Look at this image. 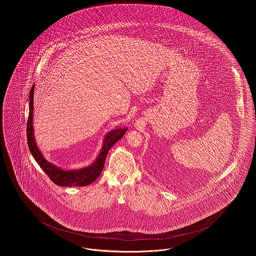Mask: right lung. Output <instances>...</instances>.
<instances>
[{"mask_svg": "<svg viewBox=\"0 0 256 256\" xmlns=\"http://www.w3.org/2000/svg\"><path fill=\"white\" fill-rule=\"evenodd\" d=\"M34 84L32 86L30 92V113L28 119V128H26V135H28V148L36 160L39 166L43 170V172L49 176V178L59 186H86L92 182H94L102 174L106 156L108 150L111 148L119 139H121L124 134L126 133L128 128H120L115 129L110 132L104 141V145L100 150L98 156L96 158V162L90 166L80 168V170H62L51 162H47L44 156H42L41 152L37 148L34 133Z\"/></svg>", "mask_w": 256, "mask_h": 256, "instance_id": "right-lung-1", "label": "right lung"}]
</instances>
